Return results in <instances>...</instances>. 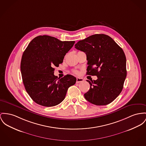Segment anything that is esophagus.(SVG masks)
Segmentation results:
<instances>
[{"label": "esophagus", "instance_id": "obj_1", "mask_svg": "<svg viewBox=\"0 0 146 146\" xmlns=\"http://www.w3.org/2000/svg\"><path fill=\"white\" fill-rule=\"evenodd\" d=\"M84 81V79L82 78H76V83H79L81 82H82Z\"/></svg>", "mask_w": 146, "mask_h": 146}]
</instances>
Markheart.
Returning <instances> with one entry per match:
<instances>
[{"label":"heart","instance_id":"1","mask_svg":"<svg viewBox=\"0 0 146 146\" xmlns=\"http://www.w3.org/2000/svg\"><path fill=\"white\" fill-rule=\"evenodd\" d=\"M74 73H75V74H78V71H74Z\"/></svg>","mask_w":146,"mask_h":146}]
</instances>
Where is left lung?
Instances as JSON below:
<instances>
[{"label":"left lung","mask_w":146,"mask_h":146,"mask_svg":"<svg viewBox=\"0 0 146 146\" xmlns=\"http://www.w3.org/2000/svg\"><path fill=\"white\" fill-rule=\"evenodd\" d=\"M75 46L86 54V74L97 77L96 80H86L90 88L85 98L95 105L110 104L121 92L126 78V58L123 50L105 34L90 36L78 41Z\"/></svg>","instance_id":"8db88e82"}]
</instances>
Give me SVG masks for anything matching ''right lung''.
Returning <instances> with one entry per match:
<instances>
[{
	"instance_id": "add662e5",
	"label": "right lung",
	"mask_w": 146,
	"mask_h": 146,
	"mask_svg": "<svg viewBox=\"0 0 146 146\" xmlns=\"http://www.w3.org/2000/svg\"><path fill=\"white\" fill-rule=\"evenodd\" d=\"M75 42L40 35L33 39L24 51L20 64L23 82L36 104L45 107L58 105L64 100L68 88L76 83V78L72 75L60 78L54 74V66L62 63Z\"/></svg>"
}]
</instances>
